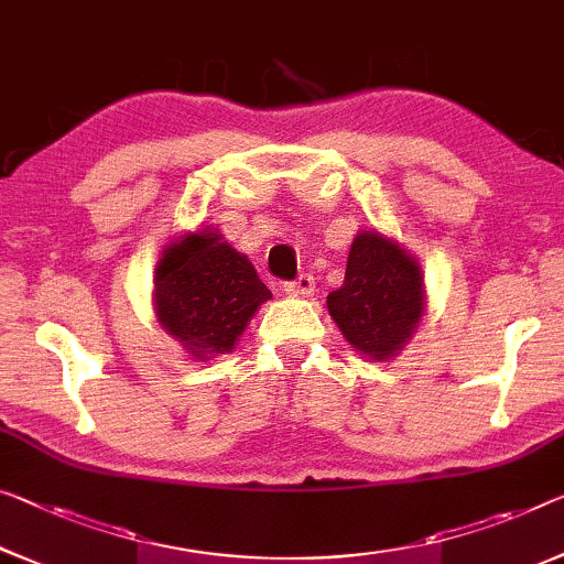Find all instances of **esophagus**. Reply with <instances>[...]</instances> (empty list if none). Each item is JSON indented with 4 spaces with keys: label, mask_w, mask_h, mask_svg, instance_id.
I'll return each mask as SVG.
<instances>
[{
    "label": "esophagus",
    "mask_w": 564,
    "mask_h": 564,
    "mask_svg": "<svg viewBox=\"0 0 564 564\" xmlns=\"http://www.w3.org/2000/svg\"><path fill=\"white\" fill-rule=\"evenodd\" d=\"M284 292H288L290 297H310V294L315 292V280H312L310 274H300L294 282L284 284Z\"/></svg>",
    "instance_id": "34e87169"
}]
</instances>
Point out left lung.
<instances>
[{
    "mask_svg": "<svg viewBox=\"0 0 564 564\" xmlns=\"http://www.w3.org/2000/svg\"><path fill=\"white\" fill-rule=\"evenodd\" d=\"M327 310L355 350L370 360H391L426 310L421 267L398 241L360 231L352 239L343 288L327 294Z\"/></svg>",
    "mask_w": 564,
    "mask_h": 564,
    "instance_id": "obj_1",
    "label": "left lung"
}]
</instances>
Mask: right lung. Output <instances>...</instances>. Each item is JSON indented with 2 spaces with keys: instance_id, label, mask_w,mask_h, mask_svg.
Wrapping results in <instances>:
<instances>
[{
  "instance_id": "1",
  "label": "right lung",
  "mask_w": 564,
  "mask_h": 564,
  "mask_svg": "<svg viewBox=\"0 0 564 564\" xmlns=\"http://www.w3.org/2000/svg\"><path fill=\"white\" fill-rule=\"evenodd\" d=\"M155 317L196 360L231 352L262 302L272 297L249 259L221 234H184L155 264Z\"/></svg>"
}]
</instances>
